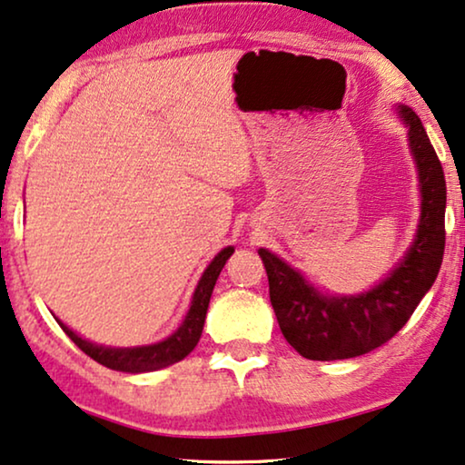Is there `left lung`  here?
Here are the masks:
<instances>
[{
	"label": "left lung",
	"mask_w": 465,
	"mask_h": 465,
	"mask_svg": "<svg viewBox=\"0 0 465 465\" xmlns=\"http://www.w3.org/2000/svg\"><path fill=\"white\" fill-rule=\"evenodd\" d=\"M409 129L421 194V215L415 239L402 260L371 290L361 294H323L301 271L260 247L269 275L271 304L285 341L307 360L358 358L391 339L434 285L444 253L447 183L421 120L409 105H396Z\"/></svg>",
	"instance_id": "obj_1"
}]
</instances>
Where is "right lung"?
Masks as SVG:
<instances>
[{
    "label": "right lung",
    "instance_id": "obj_1",
    "mask_svg": "<svg viewBox=\"0 0 465 465\" xmlns=\"http://www.w3.org/2000/svg\"><path fill=\"white\" fill-rule=\"evenodd\" d=\"M234 247L228 245L222 250L218 256H215L203 275L196 283L193 302H190V309L186 317H183L180 328L175 330L173 334H169L167 339L152 342V345H139V347H105L97 345V342H91L82 339L80 334H75L72 328H67L59 317H54L59 322L69 339H72L75 345H78L86 355H91L94 361L104 364L112 371L118 372H129V374H139V372H152L161 371V368H167L175 361L186 358V355L193 351L199 342L203 334V326H205V315L209 307V298H212L213 285L218 282L222 269H224L226 260L232 256Z\"/></svg>",
    "mask_w": 465,
    "mask_h": 465
}]
</instances>
